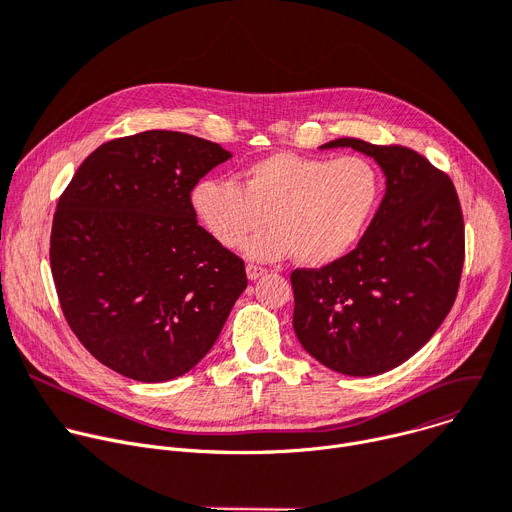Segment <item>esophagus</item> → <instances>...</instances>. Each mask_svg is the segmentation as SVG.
<instances>
[{
	"label": "esophagus",
	"instance_id": "34e87169",
	"mask_svg": "<svg viewBox=\"0 0 512 512\" xmlns=\"http://www.w3.org/2000/svg\"><path fill=\"white\" fill-rule=\"evenodd\" d=\"M265 273H267V267H261V265H257V263H249V265H247L249 280H259V277L265 275Z\"/></svg>",
	"mask_w": 512,
	"mask_h": 512
}]
</instances>
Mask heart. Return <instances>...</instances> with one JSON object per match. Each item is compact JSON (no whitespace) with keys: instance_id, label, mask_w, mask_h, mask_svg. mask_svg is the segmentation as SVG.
Instances as JSON below:
<instances>
[{"instance_id":"b5f03b06","label":"heart","mask_w":512,"mask_h":512,"mask_svg":"<svg viewBox=\"0 0 512 512\" xmlns=\"http://www.w3.org/2000/svg\"><path fill=\"white\" fill-rule=\"evenodd\" d=\"M384 196L380 167L361 155L339 159L273 153L251 163L239 179L200 181L192 204L210 235L224 247L277 259L294 253L304 265L341 259L365 235Z\"/></svg>"}]
</instances>
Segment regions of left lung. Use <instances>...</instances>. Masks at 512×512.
I'll return each instance as SVG.
<instances>
[{
    "label": "left lung",
    "mask_w": 512,
    "mask_h": 512,
    "mask_svg": "<svg viewBox=\"0 0 512 512\" xmlns=\"http://www.w3.org/2000/svg\"><path fill=\"white\" fill-rule=\"evenodd\" d=\"M386 173V196L357 247L294 269V331L339 374L378 376L421 349L449 314L466 259V226L445 171L402 145L337 138Z\"/></svg>",
    "instance_id": "1"
}]
</instances>
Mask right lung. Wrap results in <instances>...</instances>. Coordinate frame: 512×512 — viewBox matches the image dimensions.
<instances>
[{"instance_id": "1", "label": "right lung", "mask_w": 512, "mask_h": 512, "mask_svg": "<svg viewBox=\"0 0 512 512\" xmlns=\"http://www.w3.org/2000/svg\"><path fill=\"white\" fill-rule=\"evenodd\" d=\"M230 157L206 138L147 130L91 153L57 202L51 271L65 320L138 382L190 371L247 288L245 261L198 224L196 183Z\"/></svg>"}]
</instances>
